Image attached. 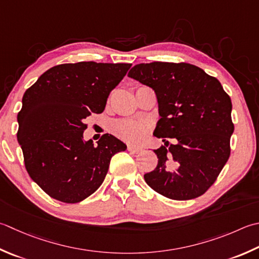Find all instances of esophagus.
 <instances>
[{"label":"esophagus","mask_w":259,"mask_h":259,"mask_svg":"<svg viewBox=\"0 0 259 259\" xmlns=\"http://www.w3.org/2000/svg\"><path fill=\"white\" fill-rule=\"evenodd\" d=\"M128 151H130L131 154H138L141 151V148L139 147H134V146H128Z\"/></svg>","instance_id":"34e87169"}]
</instances>
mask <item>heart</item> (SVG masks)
<instances>
[{
	"instance_id": "b5f03b06",
	"label": "heart",
	"mask_w": 259,
	"mask_h": 259,
	"mask_svg": "<svg viewBox=\"0 0 259 259\" xmlns=\"http://www.w3.org/2000/svg\"><path fill=\"white\" fill-rule=\"evenodd\" d=\"M113 133L116 137L126 143L137 144L144 138L143 125L133 120H119L113 124Z\"/></svg>"
}]
</instances>
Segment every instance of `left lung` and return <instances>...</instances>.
<instances>
[{
  "label": "left lung",
  "mask_w": 259,
  "mask_h": 259,
  "mask_svg": "<svg viewBox=\"0 0 259 259\" xmlns=\"http://www.w3.org/2000/svg\"><path fill=\"white\" fill-rule=\"evenodd\" d=\"M128 76L155 91L161 116L154 135L165 146L154 150L158 164L144 175L146 183L171 200L204 194L230 157V96L215 77L187 63L138 64Z\"/></svg>",
  "instance_id": "8db88e82"
}]
</instances>
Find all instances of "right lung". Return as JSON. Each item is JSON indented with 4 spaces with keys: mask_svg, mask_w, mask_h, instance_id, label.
<instances>
[{
    "mask_svg": "<svg viewBox=\"0 0 259 259\" xmlns=\"http://www.w3.org/2000/svg\"><path fill=\"white\" fill-rule=\"evenodd\" d=\"M131 64L80 62L54 66L25 91L18 141L29 176L50 197L78 203L99 189L110 160L126 146L105 134L83 140L85 119L102 113Z\"/></svg>",
    "mask_w": 259,
    "mask_h": 259,
    "instance_id": "obj_1",
    "label": "right lung"
}]
</instances>
